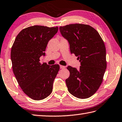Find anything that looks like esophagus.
Wrapping results in <instances>:
<instances>
[{
    "label": "esophagus",
    "mask_w": 122,
    "mask_h": 122,
    "mask_svg": "<svg viewBox=\"0 0 122 122\" xmlns=\"http://www.w3.org/2000/svg\"><path fill=\"white\" fill-rule=\"evenodd\" d=\"M65 68V66L60 65V68L61 69H64V68Z\"/></svg>",
    "instance_id": "1"
}]
</instances>
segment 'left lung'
<instances>
[{
    "label": "left lung",
    "mask_w": 122,
    "mask_h": 122,
    "mask_svg": "<svg viewBox=\"0 0 122 122\" xmlns=\"http://www.w3.org/2000/svg\"><path fill=\"white\" fill-rule=\"evenodd\" d=\"M59 30L69 42L71 53L78 57L81 63L79 70L67 67L70 73L65 81L68 90L76 98H88L100 87L107 67L104 41L89 25L71 24L59 27Z\"/></svg>",
    "instance_id": "8db88e82"
}]
</instances>
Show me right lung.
Masks as SVG:
<instances>
[{"label":"right lung","mask_w":122,"mask_h":122,"mask_svg":"<svg viewBox=\"0 0 122 122\" xmlns=\"http://www.w3.org/2000/svg\"><path fill=\"white\" fill-rule=\"evenodd\" d=\"M58 27L34 25L23 29L11 47L10 57L14 74L23 91L30 98L40 100L49 96L59 65L41 64L49 41Z\"/></svg>","instance_id":"add662e5"}]
</instances>
